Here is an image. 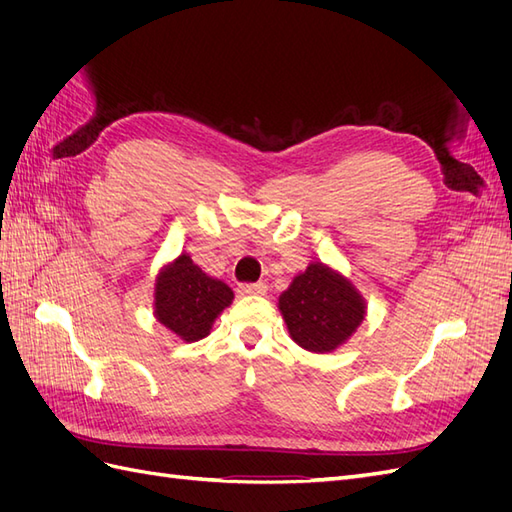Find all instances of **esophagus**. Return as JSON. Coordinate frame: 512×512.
Returning <instances> with one entry per match:
<instances>
[{
  "label": "esophagus",
  "mask_w": 512,
  "mask_h": 512,
  "mask_svg": "<svg viewBox=\"0 0 512 512\" xmlns=\"http://www.w3.org/2000/svg\"><path fill=\"white\" fill-rule=\"evenodd\" d=\"M241 294H250V297H262L267 294V284L265 282H256V284H241L239 286Z\"/></svg>",
  "instance_id": "1"
}]
</instances>
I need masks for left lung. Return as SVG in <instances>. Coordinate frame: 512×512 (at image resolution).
Returning <instances> with one entry per match:
<instances>
[{"label":"left lung","mask_w":512,"mask_h":512,"mask_svg":"<svg viewBox=\"0 0 512 512\" xmlns=\"http://www.w3.org/2000/svg\"><path fill=\"white\" fill-rule=\"evenodd\" d=\"M280 312L294 342L322 354L356 331L365 318V301L342 273L312 262L280 294Z\"/></svg>","instance_id":"obj_1"}]
</instances>
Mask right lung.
<instances>
[{
    "label": "right lung",
    "instance_id": "add662e5",
    "mask_svg": "<svg viewBox=\"0 0 512 512\" xmlns=\"http://www.w3.org/2000/svg\"><path fill=\"white\" fill-rule=\"evenodd\" d=\"M235 299L232 290L209 277L188 254H181L156 277L153 314L183 342L209 335L215 318Z\"/></svg>",
    "mask_w": 512,
    "mask_h": 512
}]
</instances>
